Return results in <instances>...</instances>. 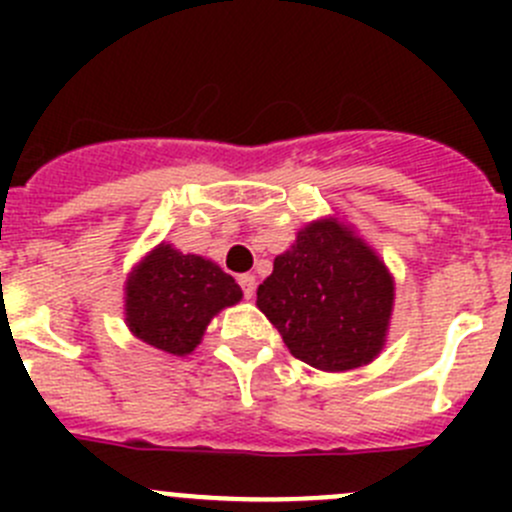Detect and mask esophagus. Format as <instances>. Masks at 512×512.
<instances>
[{"mask_svg": "<svg viewBox=\"0 0 512 512\" xmlns=\"http://www.w3.org/2000/svg\"><path fill=\"white\" fill-rule=\"evenodd\" d=\"M237 282H240V287H242V294H245L247 299H252V294H255V275H240L237 277Z\"/></svg>", "mask_w": 512, "mask_h": 512, "instance_id": "obj_1", "label": "esophagus"}]
</instances>
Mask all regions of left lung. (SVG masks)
I'll return each instance as SVG.
<instances>
[{
    "instance_id": "left-lung-1",
    "label": "left lung",
    "mask_w": 512,
    "mask_h": 512,
    "mask_svg": "<svg viewBox=\"0 0 512 512\" xmlns=\"http://www.w3.org/2000/svg\"><path fill=\"white\" fill-rule=\"evenodd\" d=\"M257 307L299 361L347 371L384 347L394 282L359 237L337 220H322L275 257L272 275L257 287Z\"/></svg>"
}]
</instances>
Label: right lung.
Wrapping results in <instances>:
<instances>
[{
	"mask_svg": "<svg viewBox=\"0 0 512 512\" xmlns=\"http://www.w3.org/2000/svg\"><path fill=\"white\" fill-rule=\"evenodd\" d=\"M237 282L215 262L158 245L126 285V322L138 339L163 352L190 354L210 319L240 302Z\"/></svg>",
	"mask_w": 512,
	"mask_h": 512,
	"instance_id": "add662e5",
	"label": "right lung"
}]
</instances>
